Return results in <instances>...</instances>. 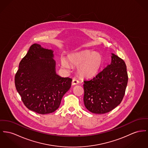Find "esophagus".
I'll return each instance as SVG.
<instances>
[{"mask_svg": "<svg viewBox=\"0 0 148 148\" xmlns=\"http://www.w3.org/2000/svg\"><path fill=\"white\" fill-rule=\"evenodd\" d=\"M79 83V81L78 79H72V85H77Z\"/></svg>", "mask_w": 148, "mask_h": 148, "instance_id": "34e87169", "label": "esophagus"}]
</instances>
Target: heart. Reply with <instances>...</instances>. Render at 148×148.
<instances>
[{"label":"heart","instance_id":"b5f03b06","mask_svg":"<svg viewBox=\"0 0 148 148\" xmlns=\"http://www.w3.org/2000/svg\"><path fill=\"white\" fill-rule=\"evenodd\" d=\"M69 62L78 66L77 71L79 75L90 77L96 75L102 66L103 59L102 56L97 52L86 50L72 54L69 56ZM63 66L68 68V63L63 58L61 60Z\"/></svg>","mask_w":148,"mask_h":148}]
</instances>
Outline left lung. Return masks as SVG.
Segmentation results:
<instances>
[{
	"label": "left lung",
	"instance_id": "8db88e82",
	"mask_svg": "<svg viewBox=\"0 0 148 148\" xmlns=\"http://www.w3.org/2000/svg\"><path fill=\"white\" fill-rule=\"evenodd\" d=\"M110 64L92 79L84 80V102L90 112L104 114L121 103L125 94L128 75L125 62L112 53Z\"/></svg>",
	"mask_w": 148,
	"mask_h": 148
}]
</instances>
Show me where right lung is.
Masks as SVG:
<instances>
[{"mask_svg": "<svg viewBox=\"0 0 148 148\" xmlns=\"http://www.w3.org/2000/svg\"><path fill=\"white\" fill-rule=\"evenodd\" d=\"M53 53L34 44L21 60L15 75L16 88L23 104L41 114L53 113L59 108L72 81L56 73Z\"/></svg>", "mask_w": 148, "mask_h": 148, "instance_id": "add662e5", "label": "right lung"}]
</instances>
